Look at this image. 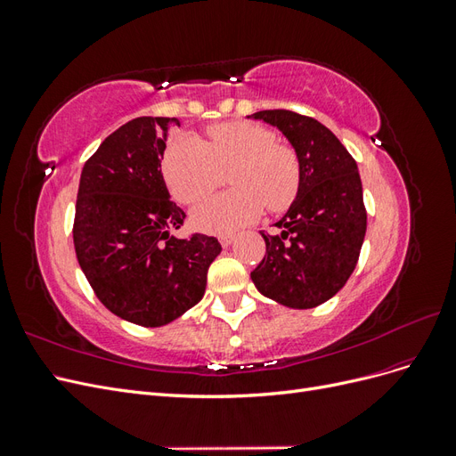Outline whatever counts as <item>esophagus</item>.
Here are the masks:
<instances>
[{
	"label": "esophagus",
	"instance_id": "esophagus-1",
	"mask_svg": "<svg viewBox=\"0 0 456 456\" xmlns=\"http://www.w3.org/2000/svg\"><path fill=\"white\" fill-rule=\"evenodd\" d=\"M218 240H220V245H223V247H230L233 243V236H220Z\"/></svg>",
	"mask_w": 456,
	"mask_h": 456
}]
</instances>
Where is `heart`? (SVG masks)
Returning a JSON list of instances; mask_svg holds the SVG:
<instances>
[{
    "label": "heart",
    "mask_w": 456,
    "mask_h": 456,
    "mask_svg": "<svg viewBox=\"0 0 456 456\" xmlns=\"http://www.w3.org/2000/svg\"><path fill=\"white\" fill-rule=\"evenodd\" d=\"M230 191L196 207L194 223L213 233H232L255 223L265 211H283L300 183L297 151L275 142V133L247 121L220 123L207 131V141L183 134L163 156V175L173 196L196 203L224 183Z\"/></svg>",
    "instance_id": "1"
}]
</instances>
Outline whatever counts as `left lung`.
Listing matches in <instances>:
<instances>
[{"mask_svg": "<svg viewBox=\"0 0 456 456\" xmlns=\"http://www.w3.org/2000/svg\"><path fill=\"white\" fill-rule=\"evenodd\" d=\"M249 118L278 127L300 163L297 198L280 233H262L266 255L251 272L258 291L289 308H315L352 275L365 238L367 211L357 163L320 121L291 110H262Z\"/></svg>", "mask_w": 456, "mask_h": 456, "instance_id": "obj_1", "label": "left lung"}]
</instances>
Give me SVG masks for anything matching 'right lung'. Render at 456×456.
Masks as SVG:
<instances>
[{
    "label": "right lung",
    "instance_id": "right-lung-1",
    "mask_svg": "<svg viewBox=\"0 0 456 456\" xmlns=\"http://www.w3.org/2000/svg\"><path fill=\"white\" fill-rule=\"evenodd\" d=\"M176 118H136L86 161L79 178L74 247L102 305L134 325H167L203 298L216 238L169 230L186 213L171 201L161 175L165 141Z\"/></svg>",
    "mask_w": 456,
    "mask_h": 456
}]
</instances>
